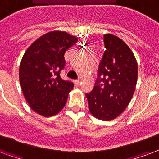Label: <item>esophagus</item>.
I'll use <instances>...</instances> for the list:
<instances>
[{
	"label": "esophagus",
	"instance_id": "1",
	"mask_svg": "<svg viewBox=\"0 0 159 159\" xmlns=\"http://www.w3.org/2000/svg\"><path fill=\"white\" fill-rule=\"evenodd\" d=\"M80 80H75V84H76V85H79V84H80Z\"/></svg>",
	"mask_w": 159,
	"mask_h": 159
}]
</instances>
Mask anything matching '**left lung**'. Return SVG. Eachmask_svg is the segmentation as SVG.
I'll list each match as a JSON object with an SVG mask.
<instances>
[{"mask_svg": "<svg viewBox=\"0 0 159 159\" xmlns=\"http://www.w3.org/2000/svg\"><path fill=\"white\" fill-rule=\"evenodd\" d=\"M105 52L93 90L86 93L95 118L110 121L125 110L135 92L138 67L130 48L120 38L104 34Z\"/></svg>", "mask_w": 159, "mask_h": 159, "instance_id": "obj_1", "label": "left lung"}]
</instances>
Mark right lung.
<instances>
[{
  "mask_svg": "<svg viewBox=\"0 0 159 159\" xmlns=\"http://www.w3.org/2000/svg\"><path fill=\"white\" fill-rule=\"evenodd\" d=\"M77 41L67 32L52 31L32 43L24 54L21 88L31 109L41 116H53L65 106L74 84L63 80L60 72L65 66L64 53Z\"/></svg>",
  "mask_w": 159,
  "mask_h": 159,
  "instance_id": "add662e5",
  "label": "right lung"
}]
</instances>
